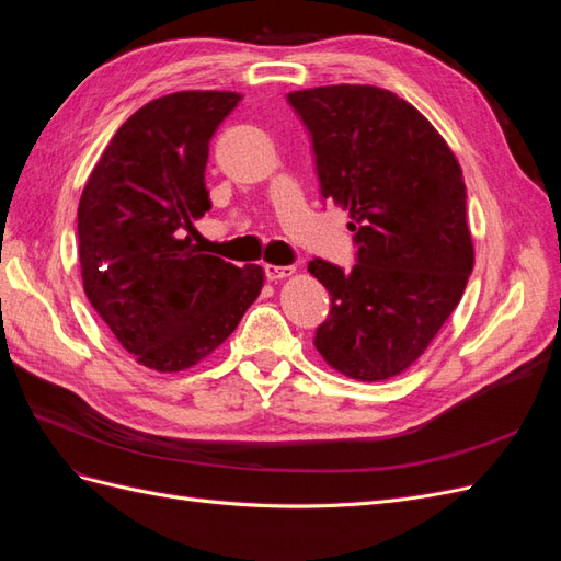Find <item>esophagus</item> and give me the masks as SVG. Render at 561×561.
<instances>
[{
  "label": "esophagus",
  "instance_id": "esophagus-1",
  "mask_svg": "<svg viewBox=\"0 0 561 561\" xmlns=\"http://www.w3.org/2000/svg\"><path fill=\"white\" fill-rule=\"evenodd\" d=\"M295 274V266H276V264H264V276L268 280H280Z\"/></svg>",
  "mask_w": 561,
  "mask_h": 561
}]
</instances>
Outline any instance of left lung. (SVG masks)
Segmentation results:
<instances>
[{
	"mask_svg": "<svg viewBox=\"0 0 561 561\" xmlns=\"http://www.w3.org/2000/svg\"><path fill=\"white\" fill-rule=\"evenodd\" d=\"M311 133L322 198L348 210L351 271L309 262L332 297L313 344L358 381L400 375L461 301L474 264L461 165L433 124L386 89L287 93Z\"/></svg>",
	"mask_w": 561,
	"mask_h": 561,
	"instance_id": "1",
	"label": "left lung"
}]
</instances>
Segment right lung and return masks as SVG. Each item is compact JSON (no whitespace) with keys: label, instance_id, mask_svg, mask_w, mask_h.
Returning <instances> with one entry per match:
<instances>
[{"label":"right lung","instance_id":"1","mask_svg":"<svg viewBox=\"0 0 561 561\" xmlns=\"http://www.w3.org/2000/svg\"><path fill=\"white\" fill-rule=\"evenodd\" d=\"M241 98L180 91L151 100L114 133L83 186V293L149 369L180 371L208 358L262 293V266L203 254L184 236L213 208L210 138Z\"/></svg>","mask_w":561,"mask_h":561}]
</instances>
